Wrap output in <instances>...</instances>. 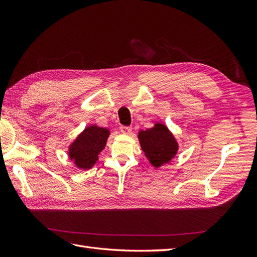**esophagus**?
<instances>
[{
  "instance_id": "34e87169",
  "label": "esophagus",
  "mask_w": 257,
  "mask_h": 257,
  "mask_svg": "<svg viewBox=\"0 0 257 257\" xmlns=\"http://www.w3.org/2000/svg\"><path fill=\"white\" fill-rule=\"evenodd\" d=\"M120 132H121L123 135H129L132 133V127H127V125H122L121 128H120Z\"/></svg>"
}]
</instances>
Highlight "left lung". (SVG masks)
Listing matches in <instances>:
<instances>
[{"label": "left lung", "instance_id": "left-lung-1", "mask_svg": "<svg viewBox=\"0 0 257 257\" xmlns=\"http://www.w3.org/2000/svg\"><path fill=\"white\" fill-rule=\"evenodd\" d=\"M140 147L145 156L155 168L170 162L178 154L179 145L166 124L156 122L150 129L138 133Z\"/></svg>", "mask_w": 257, "mask_h": 257}]
</instances>
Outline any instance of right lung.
Masks as SVG:
<instances>
[{"label": "right lung", "mask_w": 257, "mask_h": 257, "mask_svg": "<svg viewBox=\"0 0 257 257\" xmlns=\"http://www.w3.org/2000/svg\"><path fill=\"white\" fill-rule=\"evenodd\" d=\"M110 132L107 128L90 124L81 132L68 147V157L75 167L88 170L98 161V156L106 147Z\"/></svg>", "instance_id": "add662e5"}]
</instances>
